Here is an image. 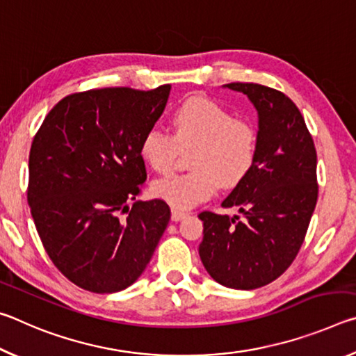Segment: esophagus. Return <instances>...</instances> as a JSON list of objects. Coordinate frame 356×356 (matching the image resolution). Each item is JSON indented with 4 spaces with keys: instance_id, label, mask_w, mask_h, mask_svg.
<instances>
[{
    "instance_id": "1",
    "label": "esophagus",
    "mask_w": 356,
    "mask_h": 356,
    "mask_svg": "<svg viewBox=\"0 0 356 356\" xmlns=\"http://www.w3.org/2000/svg\"><path fill=\"white\" fill-rule=\"evenodd\" d=\"M185 216H188V213L180 212V210H176V209L171 210V220L172 221H180V220H184Z\"/></svg>"
}]
</instances>
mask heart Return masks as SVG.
<instances>
[{
    "mask_svg": "<svg viewBox=\"0 0 356 356\" xmlns=\"http://www.w3.org/2000/svg\"><path fill=\"white\" fill-rule=\"evenodd\" d=\"M172 136L147 130L140 143L144 163L156 172L172 170L179 150L195 149L193 172L166 176L152 184V195L174 209H191L212 197L218 186L236 188L257 159V130L248 119L232 118L226 108L202 95L182 102L171 116Z\"/></svg>",
    "mask_w": 356,
    "mask_h": 356,
    "instance_id": "1",
    "label": "heart"
}]
</instances>
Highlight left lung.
<instances>
[{
  "instance_id": "8db88e82",
  "label": "left lung",
  "mask_w": 356,
  "mask_h": 356,
  "mask_svg": "<svg viewBox=\"0 0 356 356\" xmlns=\"http://www.w3.org/2000/svg\"><path fill=\"white\" fill-rule=\"evenodd\" d=\"M248 95L259 116L256 165L231 191L222 207L245 216L201 212L200 256L221 286L251 291L275 281L291 267L303 245L316 209L317 154L293 102L256 83H229Z\"/></svg>"
}]
</instances>
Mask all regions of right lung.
I'll return each instance as SVG.
<instances>
[{"label": "right lung", "instance_id": "right-lung-1", "mask_svg": "<svg viewBox=\"0 0 356 356\" xmlns=\"http://www.w3.org/2000/svg\"><path fill=\"white\" fill-rule=\"evenodd\" d=\"M171 86L89 89L51 108L29 152L28 204L51 262L94 293L140 278L171 218L161 200L141 193L140 143L163 113Z\"/></svg>", "mask_w": 356, "mask_h": 356}]
</instances>
